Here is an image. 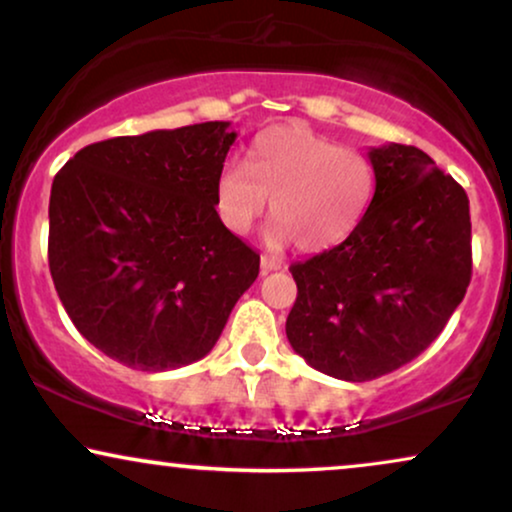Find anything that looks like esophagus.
I'll return each mask as SVG.
<instances>
[{"instance_id":"34e87169","label":"esophagus","mask_w":512,"mask_h":512,"mask_svg":"<svg viewBox=\"0 0 512 512\" xmlns=\"http://www.w3.org/2000/svg\"><path fill=\"white\" fill-rule=\"evenodd\" d=\"M281 267H283V262L278 260V257H274V255H262V271H264V274H267V271L281 269Z\"/></svg>"}]
</instances>
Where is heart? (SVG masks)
Here are the masks:
<instances>
[{"mask_svg": "<svg viewBox=\"0 0 512 512\" xmlns=\"http://www.w3.org/2000/svg\"><path fill=\"white\" fill-rule=\"evenodd\" d=\"M375 191L371 160L314 132L304 122H278L255 134L245 167L226 165L215 181V208L226 229L245 234L269 212V238L300 252H326L347 241Z\"/></svg>", "mask_w": 512, "mask_h": 512, "instance_id": "b5f03b06", "label": "heart"}]
</instances>
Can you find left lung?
Masks as SVG:
<instances>
[{"mask_svg": "<svg viewBox=\"0 0 512 512\" xmlns=\"http://www.w3.org/2000/svg\"><path fill=\"white\" fill-rule=\"evenodd\" d=\"M368 158L375 193L352 236L290 267V345L349 383L397 371L428 349L472 276L463 186L416 146L387 144Z\"/></svg>", "mask_w": 512, "mask_h": 512, "instance_id": "8db88e82", "label": "left lung"}]
</instances>
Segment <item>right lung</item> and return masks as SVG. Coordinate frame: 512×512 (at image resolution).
Returning a JSON list of instances; mask_svg holds the SVG:
<instances>
[{"instance_id": "right-lung-1", "label": "right lung", "mask_w": 512, "mask_h": 512, "mask_svg": "<svg viewBox=\"0 0 512 512\" xmlns=\"http://www.w3.org/2000/svg\"><path fill=\"white\" fill-rule=\"evenodd\" d=\"M236 132L200 122L84 146L49 198V271L75 328L139 371L203 359L260 274L215 208Z\"/></svg>"}]
</instances>
